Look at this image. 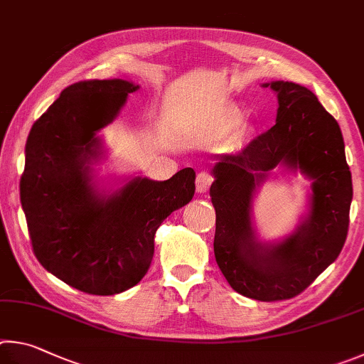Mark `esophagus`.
<instances>
[{
    "mask_svg": "<svg viewBox=\"0 0 364 364\" xmlns=\"http://www.w3.org/2000/svg\"><path fill=\"white\" fill-rule=\"evenodd\" d=\"M214 181V177L211 172L208 171H201L198 176H196V192L198 193H205L208 192V188L211 187V183Z\"/></svg>",
    "mask_w": 364,
    "mask_h": 364,
    "instance_id": "1",
    "label": "esophagus"
}]
</instances>
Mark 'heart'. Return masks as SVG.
<instances>
[{
	"label": "heart",
	"mask_w": 364,
	"mask_h": 364,
	"mask_svg": "<svg viewBox=\"0 0 364 364\" xmlns=\"http://www.w3.org/2000/svg\"><path fill=\"white\" fill-rule=\"evenodd\" d=\"M240 121V113L233 108H225L218 118L209 121V123L203 127V136L205 137H215L220 136V134H225L230 131L232 127L238 124Z\"/></svg>",
	"instance_id": "heart-1"
}]
</instances>
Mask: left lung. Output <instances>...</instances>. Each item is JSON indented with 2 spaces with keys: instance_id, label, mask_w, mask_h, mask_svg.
<instances>
[{
  "instance_id": "8db88e82",
  "label": "left lung",
  "mask_w": 364,
  "mask_h": 364,
  "mask_svg": "<svg viewBox=\"0 0 364 364\" xmlns=\"http://www.w3.org/2000/svg\"><path fill=\"white\" fill-rule=\"evenodd\" d=\"M277 123L238 153L215 156L209 190L215 208L214 256L228 284L262 302L301 294L339 256L347 240L352 203L341 127L310 89L273 81ZM278 164L299 167L312 184L309 219L291 239L262 248L252 235L250 201L257 183Z\"/></svg>"
}]
</instances>
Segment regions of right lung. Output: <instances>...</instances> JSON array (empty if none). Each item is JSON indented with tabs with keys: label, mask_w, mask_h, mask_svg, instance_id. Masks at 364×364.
Returning <instances> with one entry per match:
<instances>
[{
	"label": "right lung",
	"mask_w": 364,
	"mask_h": 364,
	"mask_svg": "<svg viewBox=\"0 0 364 364\" xmlns=\"http://www.w3.org/2000/svg\"><path fill=\"white\" fill-rule=\"evenodd\" d=\"M137 87L124 80L73 82L35 121L25 145L21 203L31 247L44 269L86 294L136 286L151 264L158 227L195 193L192 168L164 182L139 177L107 200L89 187L85 164L97 153L95 131Z\"/></svg>",
	"instance_id": "add662e5"
}]
</instances>
